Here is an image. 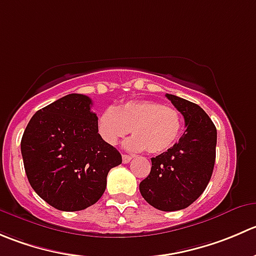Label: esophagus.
<instances>
[{"instance_id": "1", "label": "esophagus", "mask_w": 256, "mask_h": 256, "mask_svg": "<svg viewBox=\"0 0 256 256\" xmlns=\"http://www.w3.org/2000/svg\"><path fill=\"white\" fill-rule=\"evenodd\" d=\"M131 158H132V156H131V155H126V154H124V155H122V162L124 164L130 162Z\"/></svg>"}]
</instances>
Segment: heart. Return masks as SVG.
Here are the masks:
<instances>
[{"mask_svg":"<svg viewBox=\"0 0 256 256\" xmlns=\"http://www.w3.org/2000/svg\"><path fill=\"white\" fill-rule=\"evenodd\" d=\"M98 136L108 145H116L126 134L128 150L161 154L170 148L182 130L178 110L154 100H131L115 108H106L96 121Z\"/></svg>","mask_w":256,"mask_h":256,"instance_id":"1","label":"heart"}]
</instances>
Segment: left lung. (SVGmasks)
I'll use <instances>...</instances> for the list:
<instances>
[{"label": "left lung", "instance_id": "8db88e82", "mask_svg": "<svg viewBox=\"0 0 256 256\" xmlns=\"http://www.w3.org/2000/svg\"><path fill=\"white\" fill-rule=\"evenodd\" d=\"M166 98L184 116L186 130L172 148L151 158L150 174L138 188L151 206L176 212L192 204L212 178L216 128L196 104L170 94Z\"/></svg>", "mask_w": 256, "mask_h": 256}]
</instances>
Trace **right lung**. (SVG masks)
Segmentation results:
<instances>
[{
    "instance_id": "add662e5",
    "label": "right lung",
    "mask_w": 256,
    "mask_h": 256,
    "mask_svg": "<svg viewBox=\"0 0 256 256\" xmlns=\"http://www.w3.org/2000/svg\"><path fill=\"white\" fill-rule=\"evenodd\" d=\"M92 101L70 94L37 111L21 140L30 185L47 204L78 212L98 202L108 171L122 162L120 152L101 140Z\"/></svg>"
}]
</instances>
